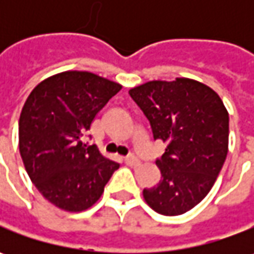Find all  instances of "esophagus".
Instances as JSON below:
<instances>
[{
  "mask_svg": "<svg viewBox=\"0 0 254 254\" xmlns=\"http://www.w3.org/2000/svg\"><path fill=\"white\" fill-rule=\"evenodd\" d=\"M124 162H126L127 165H130V167H135V165L140 164V160H138L135 155H127V157L124 158Z\"/></svg>",
  "mask_w": 254,
  "mask_h": 254,
  "instance_id": "esophagus-1",
  "label": "esophagus"
}]
</instances>
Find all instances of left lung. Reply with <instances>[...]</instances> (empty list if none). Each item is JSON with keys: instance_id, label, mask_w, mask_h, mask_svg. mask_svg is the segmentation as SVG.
Wrapping results in <instances>:
<instances>
[{"instance_id": "1", "label": "left lung", "mask_w": 254, "mask_h": 254, "mask_svg": "<svg viewBox=\"0 0 254 254\" xmlns=\"http://www.w3.org/2000/svg\"><path fill=\"white\" fill-rule=\"evenodd\" d=\"M128 94L148 119L154 140L167 144L155 161L161 181L142 190L144 199L161 215H182L208 195L223 167L229 114L210 87L187 77L148 82Z\"/></svg>"}]
</instances>
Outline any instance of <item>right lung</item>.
<instances>
[{
	"label": "right lung",
	"mask_w": 254,
	"mask_h": 254,
	"mask_svg": "<svg viewBox=\"0 0 254 254\" xmlns=\"http://www.w3.org/2000/svg\"><path fill=\"white\" fill-rule=\"evenodd\" d=\"M122 86L90 72H64L38 84L19 117V152L38 190L69 212L90 208L120 165L84 142L96 114Z\"/></svg>",
	"instance_id": "right-lung-1"
}]
</instances>
